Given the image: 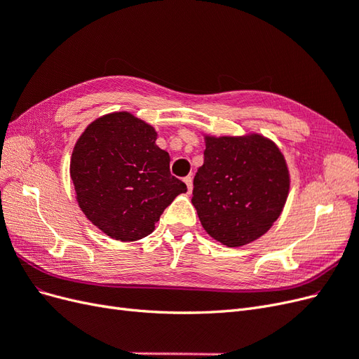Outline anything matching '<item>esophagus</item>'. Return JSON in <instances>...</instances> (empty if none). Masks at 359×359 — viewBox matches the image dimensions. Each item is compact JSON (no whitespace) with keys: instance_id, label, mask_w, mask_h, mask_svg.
<instances>
[{"instance_id":"1","label":"esophagus","mask_w":359,"mask_h":359,"mask_svg":"<svg viewBox=\"0 0 359 359\" xmlns=\"http://www.w3.org/2000/svg\"><path fill=\"white\" fill-rule=\"evenodd\" d=\"M184 182H186V186H187L189 193H191V189H193V178L189 175V177L184 178Z\"/></svg>"}]
</instances>
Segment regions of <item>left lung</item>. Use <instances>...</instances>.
<instances>
[{"label":"left lung","instance_id":"obj_1","mask_svg":"<svg viewBox=\"0 0 359 359\" xmlns=\"http://www.w3.org/2000/svg\"><path fill=\"white\" fill-rule=\"evenodd\" d=\"M205 147L191 198L203 229L227 247L257 240L287 199L290 180L283 154L260 135L205 136Z\"/></svg>","mask_w":359,"mask_h":359}]
</instances>
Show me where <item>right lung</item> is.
I'll use <instances>...</instances> for the list:
<instances>
[{
    "mask_svg": "<svg viewBox=\"0 0 359 359\" xmlns=\"http://www.w3.org/2000/svg\"><path fill=\"white\" fill-rule=\"evenodd\" d=\"M157 133L128 112L95 119L74 145L70 177L81 210L116 241H137L154 231L160 215L186 184L170 175V157Z\"/></svg>",
    "mask_w": 359,
    "mask_h": 359,
    "instance_id": "obj_1",
    "label": "right lung"
}]
</instances>
